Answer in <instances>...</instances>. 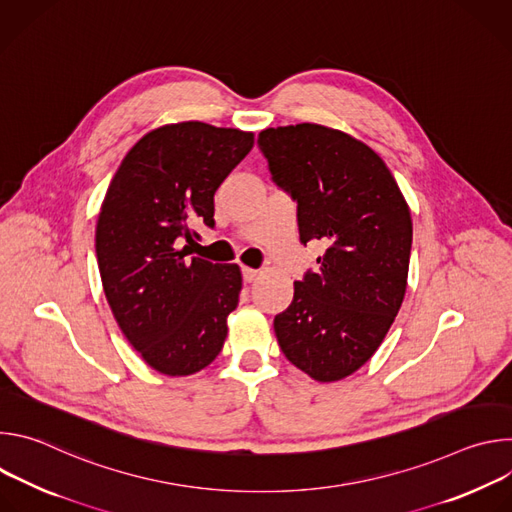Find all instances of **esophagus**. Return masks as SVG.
I'll return each instance as SVG.
<instances>
[{"label": "esophagus", "mask_w": 512, "mask_h": 512, "mask_svg": "<svg viewBox=\"0 0 512 512\" xmlns=\"http://www.w3.org/2000/svg\"><path fill=\"white\" fill-rule=\"evenodd\" d=\"M241 273H243V279H245L247 283L255 281V279H257V275H259V271H257V269H251V267H243V269H241Z\"/></svg>", "instance_id": "esophagus-1"}]
</instances>
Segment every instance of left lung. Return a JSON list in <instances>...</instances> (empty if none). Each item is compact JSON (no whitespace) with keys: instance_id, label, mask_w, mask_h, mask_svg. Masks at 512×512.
Here are the masks:
<instances>
[{"instance_id":"1","label":"left lung","mask_w":512,"mask_h":512,"mask_svg":"<svg viewBox=\"0 0 512 512\" xmlns=\"http://www.w3.org/2000/svg\"><path fill=\"white\" fill-rule=\"evenodd\" d=\"M257 145L298 204L300 243L326 247L273 320L279 348L312 379L340 381L375 354L403 304L407 202L385 162L346 133L300 123L261 131Z\"/></svg>"}]
</instances>
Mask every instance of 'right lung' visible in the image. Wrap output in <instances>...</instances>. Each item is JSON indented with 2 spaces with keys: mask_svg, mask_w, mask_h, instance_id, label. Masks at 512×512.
<instances>
[{
  "mask_svg": "<svg viewBox=\"0 0 512 512\" xmlns=\"http://www.w3.org/2000/svg\"><path fill=\"white\" fill-rule=\"evenodd\" d=\"M253 133L200 121L143 135L115 172L95 249L111 312L158 373H198L223 350L239 304V265L188 257L194 225L214 229V192L251 152Z\"/></svg>",
  "mask_w": 512,
  "mask_h": 512,
  "instance_id": "1",
  "label": "right lung"
}]
</instances>
